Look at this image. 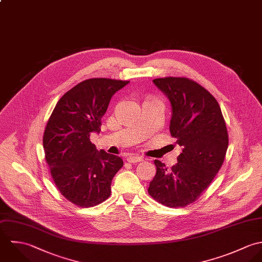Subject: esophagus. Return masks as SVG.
Instances as JSON below:
<instances>
[{"label":"esophagus","mask_w":262,"mask_h":262,"mask_svg":"<svg viewBox=\"0 0 262 262\" xmlns=\"http://www.w3.org/2000/svg\"><path fill=\"white\" fill-rule=\"evenodd\" d=\"M126 160H127V162H128V163H138V162L143 161V158L140 157V156L132 155V156L126 158Z\"/></svg>","instance_id":"34e87169"}]
</instances>
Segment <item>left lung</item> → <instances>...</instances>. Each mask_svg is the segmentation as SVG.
Here are the masks:
<instances>
[{
  "mask_svg": "<svg viewBox=\"0 0 262 262\" xmlns=\"http://www.w3.org/2000/svg\"><path fill=\"white\" fill-rule=\"evenodd\" d=\"M172 106L170 134L182 148L178 163L167 169L159 160L149 194L169 208L194 203L221 169L229 145L228 130L215 98L195 81L185 77L153 80Z\"/></svg>",
  "mask_w": 262,
  "mask_h": 262,
  "instance_id": "left-lung-1",
  "label": "left lung"
}]
</instances>
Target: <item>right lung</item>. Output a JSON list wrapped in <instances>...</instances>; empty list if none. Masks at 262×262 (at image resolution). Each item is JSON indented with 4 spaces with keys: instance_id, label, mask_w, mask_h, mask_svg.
<instances>
[{
    "instance_id": "1",
    "label": "right lung",
    "mask_w": 262,
    "mask_h": 262,
    "mask_svg": "<svg viewBox=\"0 0 262 262\" xmlns=\"http://www.w3.org/2000/svg\"><path fill=\"white\" fill-rule=\"evenodd\" d=\"M129 81L85 80L58 100L43 134L46 161L61 195L80 208L95 207L111 193V181L123 166L121 158L97 151L90 141L100 132L112 95Z\"/></svg>"
}]
</instances>
